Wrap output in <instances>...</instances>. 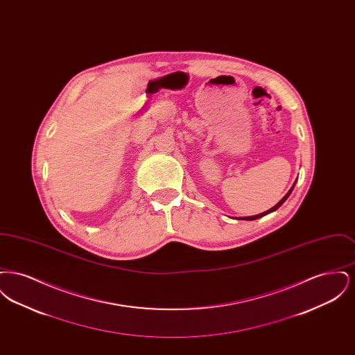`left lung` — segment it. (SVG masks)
Masks as SVG:
<instances>
[{
    "instance_id": "left-lung-1",
    "label": "left lung",
    "mask_w": 355,
    "mask_h": 355,
    "mask_svg": "<svg viewBox=\"0 0 355 355\" xmlns=\"http://www.w3.org/2000/svg\"><path fill=\"white\" fill-rule=\"evenodd\" d=\"M293 187H294V186H293ZM293 187H291V189H290V190H288V193H287L286 196H285V197H284V198H282V200H281V201H279V202L277 203V205H275V206H274V207H271L270 210H268V211H265V213H261V214H258V216H253V217H243V218H242V220H257V218H259V217H263V216H266V214H269V213H271V211H274V210H277V209H278V207H279V206H281V205H282V203H284V202H285V201H286L287 197H288V196H290V193H291V191H293Z\"/></svg>"
}]
</instances>
